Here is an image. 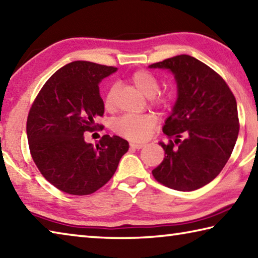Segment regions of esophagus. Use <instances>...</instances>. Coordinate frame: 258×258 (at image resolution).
I'll return each instance as SVG.
<instances>
[{"instance_id":"34e87169","label":"esophagus","mask_w":258,"mask_h":258,"mask_svg":"<svg viewBox=\"0 0 258 258\" xmlns=\"http://www.w3.org/2000/svg\"><path fill=\"white\" fill-rule=\"evenodd\" d=\"M130 146H131V148H134V149H142V148L146 145L142 142H131Z\"/></svg>"}]
</instances>
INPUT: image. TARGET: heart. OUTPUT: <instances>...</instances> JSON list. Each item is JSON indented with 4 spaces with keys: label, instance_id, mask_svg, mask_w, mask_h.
Here are the masks:
<instances>
[{
    "label": "heart",
    "instance_id": "b5f03b06",
    "mask_svg": "<svg viewBox=\"0 0 258 258\" xmlns=\"http://www.w3.org/2000/svg\"><path fill=\"white\" fill-rule=\"evenodd\" d=\"M131 80L139 91H141L146 97L151 98L155 103L165 106L169 102V99H171L169 95H156L159 91V82L151 73L147 71L135 72ZM116 92L117 85H112L104 99V106L107 109H111L113 107ZM156 124L157 117L152 113H145V115L139 116H123L115 121L113 131L120 137L140 141V140H145L149 137L151 130L155 127Z\"/></svg>",
    "mask_w": 258,
    "mask_h": 258
}]
</instances>
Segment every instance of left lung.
Returning <instances> with one entry per match:
<instances>
[{
  "instance_id": "1",
  "label": "left lung",
  "mask_w": 258,
  "mask_h": 258,
  "mask_svg": "<svg viewBox=\"0 0 258 258\" xmlns=\"http://www.w3.org/2000/svg\"><path fill=\"white\" fill-rule=\"evenodd\" d=\"M149 68L171 72L177 86L163 127L169 142H159L165 158L152 175L174 190H197L220 174L232 154L239 133L237 101L223 78L191 55L172 56Z\"/></svg>"
}]
</instances>
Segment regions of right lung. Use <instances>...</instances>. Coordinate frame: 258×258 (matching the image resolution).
I'll list each match as a JSON object with an SVG mask.
<instances>
[{
    "mask_svg": "<svg viewBox=\"0 0 258 258\" xmlns=\"http://www.w3.org/2000/svg\"><path fill=\"white\" fill-rule=\"evenodd\" d=\"M117 68L77 60L56 71L42 87L27 118L30 155L42 175L69 195L93 194L110 180L128 150L120 137L103 135L93 146L84 132L97 128L104 103L99 84Z\"/></svg>",
    "mask_w": 258,
    "mask_h": 258,
    "instance_id": "right-lung-1",
    "label": "right lung"
}]
</instances>
